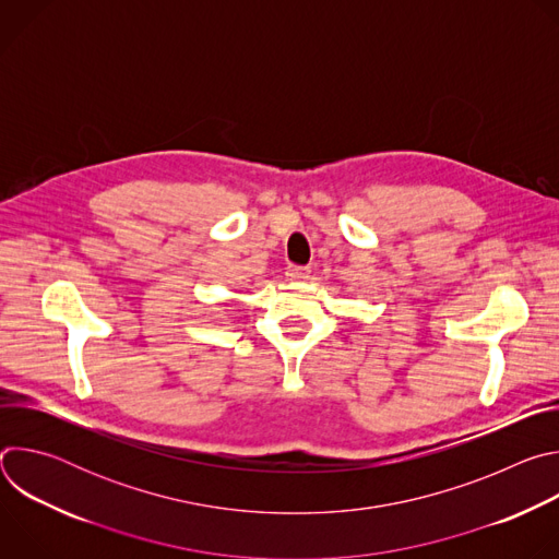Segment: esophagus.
Masks as SVG:
<instances>
[{
    "label": "esophagus",
    "mask_w": 559,
    "mask_h": 559,
    "mask_svg": "<svg viewBox=\"0 0 559 559\" xmlns=\"http://www.w3.org/2000/svg\"><path fill=\"white\" fill-rule=\"evenodd\" d=\"M309 274H311V270H309V267H302V265H287V270H285V276H287L289 281H294V283L307 281Z\"/></svg>",
    "instance_id": "esophagus-1"
}]
</instances>
